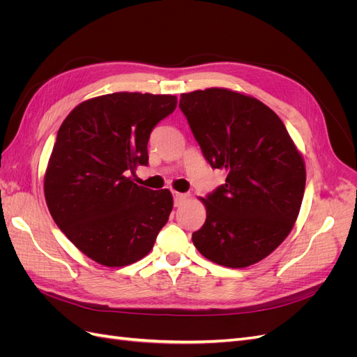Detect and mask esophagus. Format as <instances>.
<instances>
[{
    "label": "esophagus",
    "mask_w": 357,
    "mask_h": 357,
    "mask_svg": "<svg viewBox=\"0 0 357 357\" xmlns=\"http://www.w3.org/2000/svg\"><path fill=\"white\" fill-rule=\"evenodd\" d=\"M172 197H174V205H176V207H180V205L189 198L188 193H180V192H172Z\"/></svg>",
    "instance_id": "34e87169"
}]
</instances>
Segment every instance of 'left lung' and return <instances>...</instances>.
<instances>
[{
	"mask_svg": "<svg viewBox=\"0 0 357 357\" xmlns=\"http://www.w3.org/2000/svg\"><path fill=\"white\" fill-rule=\"evenodd\" d=\"M204 158L226 171L225 185L207 198L202 228L192 234L198 252L228 268L250 266L284 241L298 219L305 164L284 123L264 102L225 88L181 93Z\"/></svg>",
	"mask_w": 357,
	"mask_h": 357,
	"instance_id": "obj_1",
	"label": "left lung"
}]
</instances>
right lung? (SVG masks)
<instances>
[{
    "label": "right lung",
    "mask_w": 357,
    "mask_h": 357,
    "mask_svg": "<svg viewBox=\"0 0 357 357\" xmlns=\"http://www.w3.org/2000/svg\"><path fill=\"white\" fill-rule=\"evenodd\" d=\"M174 95L116 92L83 101L62 122L45 174L49 211L67 238L104 266H126L153 248L172 195L134 183L149 164L152 129Z\"/></svg>",
    "instance_id": "obj_1"
}]
</instances>
